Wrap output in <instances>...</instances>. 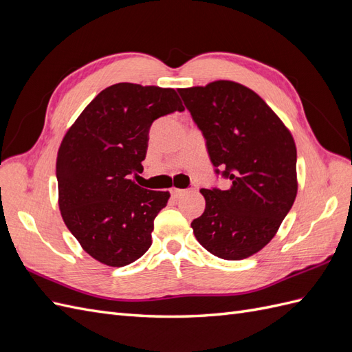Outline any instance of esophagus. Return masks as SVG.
Masks as SVG:
<instances>
[{"instance_id":"1","label":"esophagus","mask_w":352,"mask_h":352,"mask_svg":"<svg viewBox=\"0 0 352 352\" xmlns=\"http://www.w3.org/2000/svg\"><path fill=\"white\" fill-rule=\"evenodd\" d=\"M170 192H172V195L175 197V198H179V197H182V195H186L189 190L188 189H177V188H173L172 190H170Z\"/></svg>"}]
</instances>
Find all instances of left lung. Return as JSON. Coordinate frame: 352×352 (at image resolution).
Masks as SVG:
<instances>
[{
    "label": "left lung",
    "instance_id": "8db88e82",
    "mask_svg": "<svg viewBox=\"0 0 352 352\" xmlns=\"http://www.w3.org/2000/svg\"><path fill=\"white\" fill-rule=\"evenodd\" d=\"M228 189H201L206 210L190 223L197 241L223 260H243L276 235L296 197L291 132L257 94L216 80L177 89Z\"/></svg>",
    "mask_w": 352,
    "mask_h": 352
}]
</instances>
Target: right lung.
<instances>
[{
    "label": "right lung",
    "mask_w": 352,
    "mask_h": 352,
    "mask_svg": "<svg viewBox=\"0 0 352 352\" xmlns=\"http://www.w3.org/2000/svg\"><path fill=\"white\" fill-rule=\"evenodd\" d=\"M184 110L172 88L116 83L63 138L56 166L61 217L100 263L123 267L151 247L154 219L170 194L138 186L131 176L142 172L154 120Z\"/></svg>",
    "instance_id": "obj_1"
}]
</instances>
